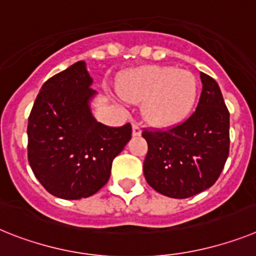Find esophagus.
<instances>
[{"label": "esophagus", "instance_id": "obj_1", "mask_svg": "<svg viewBox=\"0 0 256 256\" xmlns=\"http://www.w3.org/2000/svg\"><path fill=\"white\" fill-rule=\"evenodd\" d=\"M142 134V130L139 128V124H132V136H139Z\"/></svg>", "mask_w": 256, "mask_h": 256}]
</instances>
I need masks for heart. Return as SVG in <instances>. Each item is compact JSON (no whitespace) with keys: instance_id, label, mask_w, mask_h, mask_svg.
<instances>
[{"instance_id":"obj_1","label":"heart","mask_w":256,"mask_h":256,"mask_svg":"<svg viewBox=\"0 0 256 256\" xmlns=\"http://www.w3.org/2000/svg\"><path fill=\"white\" fill-rule=\"evenodd\" d=\"M118 94L132 104H143L146 121L169 128L190 116L198 98V80L188 70L150 65L135 68L121 79Z\"/></svg>"}]
</instances>
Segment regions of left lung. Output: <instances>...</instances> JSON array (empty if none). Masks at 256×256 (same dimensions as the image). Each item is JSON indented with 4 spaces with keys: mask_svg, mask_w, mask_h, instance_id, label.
Listing matches in <instances>:
<instances>
[{
    "mask_svg": "<svg viewBox=\"0 0 256 256\" xmlns=\"http://www.w3.org/2000/svg\"><path fill=\"white\" fill-rule=\"evenodd\" d=\"M196 110L168 132H143L148 152L143 173L152 188L184 199L218 181L229 154V112L218 82L200 72Z\"/></svg>",
    "mask_w": 256,
    "mask_h": 256,
    "instance_id": "left-lung-1",
    "label": "left lung"
}]
</instances>
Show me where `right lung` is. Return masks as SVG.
I'll list each match as a JSON object with an SVG mask.
<instances>
[{
	"label": "right lung",
	"mask_w": 256,
	"mask_h": 256,
	"mask_svg": "<svg viewBox=\"0 0 256 256\" xmlns=\"http://www.w3.org/2000/svg\"><path fill=\"white\" fill-rule=\"evenodd\" d=\"M84 61L45 82L28 118V161L45 190L76 200L98 192L110 177L112 161L132 139V124L98 122Z\"/></svg>",
	"instance_id": "right-lung-1"
}]
</instances>
